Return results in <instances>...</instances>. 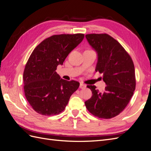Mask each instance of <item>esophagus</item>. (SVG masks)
<instances>
[{
    "label": "esophagus",
    "instance_id": "obj_1",
    "mask_svg": "<svg viewBox=\"0 0 151 151\" xmlns=\"http://www.w3.org/2000/svg\"><path fill=\"white\" fill-rule=\"evenodd\" d=\"M86 87V86L85 84H83V83H81L80 84V88H85Z\"/></svg>",
    "mask_w": 151,
    "mask_h": 151
}]
</instances>
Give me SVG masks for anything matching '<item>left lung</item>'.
I'll list each match as a JSON object with an SVG mask.
<instances>
[{
    "label": "left lung",
    "mask_w": 151,
    "mask_h": 151,
    "mask_svg": "<svg viewBox=\"0 0 151 151\" xmlns=\"http://www.w3.org/2000/svg\"><path fill=\"white\" fill-rule=\"evenodd\" d=\"M86 37L97 53L96 71L102 73L106 86L99 92L96 86H87L92 96L85 105L96 117H114L125 109L135 90L133 60L121 45L106 34H87Z\"/></svg>",
    "instance_id": "8db88e82"
}]
</instances>
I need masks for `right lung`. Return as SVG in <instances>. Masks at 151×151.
Returning <instances> with one entry per match:
<instances>
[{"label":"right lung","instance_id":"1","mask_svg":"<svg viewBox=\"0 0 151 151\" xmlns=\"http://www.w3.org/2000/svg\"><path fill=\"white\" fill-rule=\"evenodd\" d=\"M83 37V34L54 35L42 41L33 50L25 65L23 78L26 99L38 114H60L78 89L79 82L62 79L55 71Z\"/></svg>","mask_w":151,"mask_h":151}]
</instances>
